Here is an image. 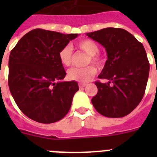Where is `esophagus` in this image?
Listing matches in <instances>:
<instances>
[{
    "instance_id": "obj_1",
    "label": "esophagus",
    "mask_w": 157,
    "mask_h": 157,
    "mask_svg": "<svg viewBox=\"0 0 157 157\" xmlns=\"http://www.w3.org/2000/svg\"><path fill=\"white\" fill-rule=\"evenodd\" d=\"M86 86V84L85 83H79V87H80V89L84 88Z\"/></svg>"
}]
</instances>
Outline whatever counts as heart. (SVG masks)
Segmentation results:
<instances>
[{"mask_svg": "<svg viewBox=\"0 0 157 157\" xmlns=\"http://www.w3.org/2000/svg\"><path fill=\"white\" fill-rule=\"evenodd\" d=\"M78 47L84 52L90 55V59L87 60V63L92 62L97 65L100 64L101 60L97 54L99 51V47L98 44L90 40H81L78 43ZM59 58L63 66L68 67L72 63V47L71 45H66L61 49L59 53ZM96 73V68L93 65H89L85 67H72L67 71V76L70 80L79 81V82H86L90 81Z\"/></svg>", "mask_w": 157, "mask_h": 157, "instance_id": "1", "label": "heart"}]
</instances>
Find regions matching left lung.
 Returning <instances> with one entry per match:
<instances>
[{
    "label": "left lung",
    "mask_w": 157,
    "mask_h": 157,
    "mask_svg": "<svg viewBox=\"0 0 157 157\" xmlns=\"http://www.w3.org/2000/svg\"><path fill=\"white\" fill-rule=\"evenodd\" d=\"M105 48L107 59L92 103L104 117L117 118L129 114L141 102L148 80V59L144 45L124 29L115 28L86 33Z\"/></svg>",
    "instance_id": "1"
}]
</instances>
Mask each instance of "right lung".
Listing matches in <instances>:
<instances>
[{"instance_id":"1","label":"right lung","mask_w":157,"mask_h":157,"mask_svg":"<svg viewBox=\"0 0 157 157\" xmlns=\"http://www.w3.org/2000/svg\"><path fill=\"white\" fill-rule=\"evenodd\" d=\"M78 34L34 29L23 36L9 58V88L23 114L35 121L50 124L69 112L76 81L66 76L59 53Z\"/></svg>"}]
</instances>
